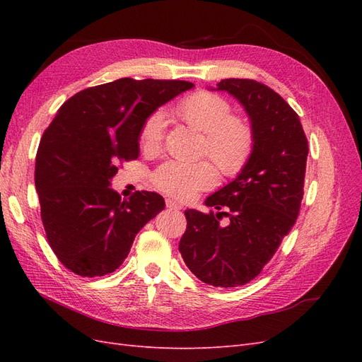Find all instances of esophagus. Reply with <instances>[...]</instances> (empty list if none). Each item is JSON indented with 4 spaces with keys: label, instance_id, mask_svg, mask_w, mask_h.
<instances>
[{
    "label": "esophagus",
    "instance_id": "esophagus-1",
    "mask_svg": "<svg viewBox=\"0 0 362 362\" xmlns=\"http://www.w3.org/2000/svg\"><path fill=\"white\" fill-rule=\"evenodd\" d=\"M166 206L169 208V210H175V211L181 210V204H178L177 201H173V199H166Z\"/></svg>",
    "mask_w": 362,
    "mask_h": 362
}]
</instances>
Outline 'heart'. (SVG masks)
Here are the masks:
<instances>
[{"label": "heart", "mask_w": 362, "mask_h": 362, "mask_svg": "<svg viewBox=\"0 0 362 362\" xmlns=\"http://www.w3.org/2000/svg\"><path fill=\"white\" fill-rule=\"evenodd\" d=\"M173 115L189 127L204 133L201 154L208 156L223 177H235L249 163L255 148V131L247 119L233 115L231 104L223 96L198 90L173 107ZM166 117L161 112L151 113L140 127L139 144L148 154L163 146ZM217 170L210 161H168L152 173L156 187L173 198L190 199L213 187Z\"/></svg>", "instance_id": "b5f03b06"}]
</instances>
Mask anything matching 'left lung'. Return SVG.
<instances>
[{
  "mask_svg": "<svg viewBox=\"0 0 362 362\" xmlns=\"http://www.w3.org/2000/svg\"><path fill=\"white\" fill-rule=\"evenodd\" d=\"M242 103L255 131V148L238 177L205 201L214 214L185 210L180 252L196 278L213 287L255 279L275 255L300 211L308 140L300 119L269 86L247 78L217 83ZM222 215L230 223H218Z\"/></svg>",
  "mask_w": 362,
  "mask_h": 362,
  "instance_id": "1",
  "label": "left lung"
}]
</instances>
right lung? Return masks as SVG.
Returning <instances> with one entry per match:
<instances>
[{
	"mask_svg": "<svg viewBox=\"0 0 362 362\" xmlns=\"http://www.w3.org/2000/svg\"><path fill=\"white\" fill-rule=\"evenodd\" d=\"M193 83L120 78L75 93L43 133L35 184L47 240L78 276H104L128 257L136 234L164 210L156 192L120 199L110 180L139 157L144 120Z\"/></svg>",
	"mask_w": 362,
	"mask_h": 362,
	"instance_id": "add662e5",
	"label": "right lung"
}]
</instances>
